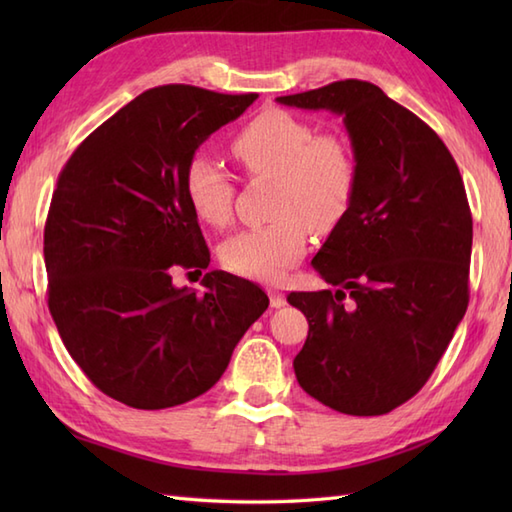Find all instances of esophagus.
I'll return each instance as SVG.
<instances>
[{
    "label": "esophagus",
    "instance_id": "34e87169",
    "mask_svg": "<svg viewBox=\"0 0 512 512\" xmlns=\"http://www.w3.org/2000/svg\"><path fill=\"white\" fill-rule=\"evenodd\" d=\"M270 295V306L273 308H284L286 306V295L279 288H268Z\"/></svg>",
    "mask_w": 512,
    "mask_h": 512
}]
</instances>
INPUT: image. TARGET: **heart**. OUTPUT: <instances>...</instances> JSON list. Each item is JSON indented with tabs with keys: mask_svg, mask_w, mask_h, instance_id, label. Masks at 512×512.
<instances>
[{
	"mask_svg": "<svg viewBox=\"0 0 512 512\" xmlns=\"http://www.w3.org/2000/svg\"><path fill=\"white\" fill-rule=\"evenodd\" d=\"M231 154L250 178H273L275 220L228 237L222 264L242 277L277 281L301 259L308 228L328 233L350 211L358 182L354 151L339 134H317L295 114L264 110L233 136ZM184 195L200 222L215 228L231 222L235 187L211 158H191Z\"/></svg>",
	"mask_w": 512,
	"mask_h": 512,
	"instance_id": "heart-1",
	"label": "heart"
}]
</instances>
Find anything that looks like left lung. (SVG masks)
I'll return each instance as SVG.
<instances>
[{
  "label": "left lung",
  "instance_id": "8db88e82",
  "mask_svg": "<svg viewBox=\"0 0 512 512\" xmlns=\"http://www.w3.org/2000/svg\"><path fill=\"white\" fill-rule=\"evenodd\" d=\"M277 103L343 116L358 182L312 268L336 290L290 292L308 319L295 356L306 394L380 416L422 389L469 306L473 217L433 129L374 83L345 79Z\"/></svg>",
  "mask_w": 512,
  "mask_h": 512
}]
</instances>
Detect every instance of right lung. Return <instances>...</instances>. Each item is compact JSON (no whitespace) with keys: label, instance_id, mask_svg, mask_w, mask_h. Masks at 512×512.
<instances>
[{"label":"right lung","instance_id":"right-lung-1","mask_svg":"<svg viewBox=\"0 0 512 512\" xmlns=\"http://www.w3.org/2000/svg\"><path fill=\"white\" fill-rule=\"evenodd\" d=\"M255 99L151 88L96 127L59 173L43 231L48 308L74 363L127 407L202 396L268 308L262 288L224 270L204 275V292L171 279L211 262L184 171Z\"/></svg>","mask_w":512,"mask_h":512}]
</instances>
